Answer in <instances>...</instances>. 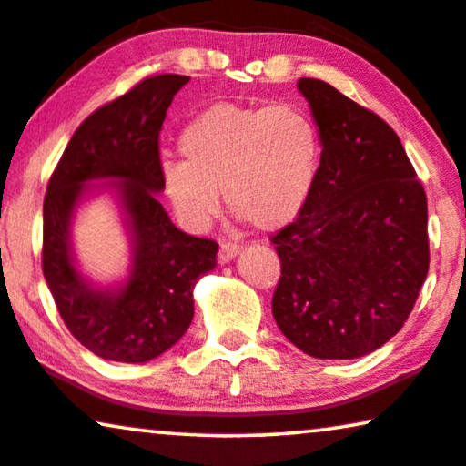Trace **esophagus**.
<instances>
[{
    "mask_svg": "<svg viewBox=\"0 0 466 466\" xmlns=\"http://www.w3.org/2000/svg\"><path fill=\"white\" fill-rule=\"evenodd\" d=\"M238 253H240V247L236 245V242H221L219 253H218L219 264H228V261H232Z\"/></svg>",
    "mask_w": 466,
    "mask_h": 466,
    "instance_id": "34e87169",
    "label": "esophagus"
}]
</instances>
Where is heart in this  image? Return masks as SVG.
Masks as SVG:
<instances>
[{"label":"heart","mask_w":466,"mask_h":466,"mask_svg":"<svg viewBox=\"0 0 466 466\" xmlns=\"http://www.w3.org/2000/svg\"><path fill=\"white\" fill-rule=\"evenodd\" d=\"M183 160L160 177L177 215L205 226L228 207L259 230L291 224L312 192L320 160L317 124L293 103L247 107L215 103L183 127Z\"/></svg>","instance_id":"1"}]
</instances>
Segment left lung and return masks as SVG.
I'll return each instance as SVG.
<instances>
[{"label": "left lung", "mask_w": 466, "mask_h": 466, "mask_svg": "<svg viewBox=\"0 0 466 466\" xmlns=\"http://www.w3.org/2000/svg\"><path fill=\"white\" fill-rule=\"evenodd\" d=\"M298 90L323 152L298 219L272 236V314L306 355L359 359L401 329L427 280V194L382 117L323 80Z\"/></svg>", "instance_id": "obj_1"}]
</instances>
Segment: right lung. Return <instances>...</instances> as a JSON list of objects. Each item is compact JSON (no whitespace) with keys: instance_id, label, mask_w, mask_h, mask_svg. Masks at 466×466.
<instances>
[{"instance_id":"add662e5","label":"right lung","mask_w":466,"mask_h":466,"mask_svg":"<svg viewBox=\"0 0 466 466\" xmlns=\"http://www.w3.org/2000/svg\"><path fill=\"white\" fill-rule=\"evenodd\" d=\"M187 76L147 77L90 114L71 137L44 198L42 268L61 317L96 357L146 363L179 342L194 319V285L219 245L181 232L158 194V135ZM109 191L131 240L129 274L99 286L76 268L70 226L84 201Z\"/></svg>"}]
</instances>
